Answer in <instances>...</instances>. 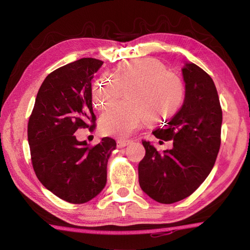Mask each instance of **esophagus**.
I'll return each instance as SVG.
<instances>
[{"mask_svg": "<svg viewBox=\"0 0 250 250\" xmlns=\"http://www.w3.org/2000/svg\"><path fill=\"white\" fill-rule=\"evenodd\" d=\"M131 142L130 141H128V140H118L117 141V146H118V148H124V147H126V146H128L129 145Z\"/></svg>", "mask_w": 250, "mask_h": 250, "instance_id": "1", "label": "esophagus"}]
</instances>
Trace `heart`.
Returning <instances> with one entry per match:
<instances>
[{
  "mask_svg": "<svg viewBox=\"0 0 250 250\" xmlns=\"http://www.w3.org/2000/svg\"><path fill=\"white\" fill-rule=\"evenodd\" d=\"M127 100L105 112L100 119L101 131L126 139L145 121L156 122L172 117L184 100V86L175 74L153 59L124 62L112 75L103 74L93 86L97 109L106 110L123 97Z\"/></svg>",
  "mask_w": 250,
  "mask_h": 250,
  "instance_id": "obj_1",
  "label": "heart"
}]
</instances>
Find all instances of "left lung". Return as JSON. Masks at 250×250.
<instances>
[{
	"label": "left lung",
	"mask_w": 250,
	"mask_h": 250,
	"mask_svg": "<svg viewBox=\"0 0 250 250\" xmlns=\"http://www.w3.org/2000/svg\"><path fill=\"white\" fill-rule=\"evenodd\" d=\"M181 108L152 133L173 141L160 153L143 141L146 154L139 164V183L150 198L170 204L197 190L213 169L220 149L222 110L215 83L198 65L185 62Z\"/></svg>",
	"instance_id": "left-lung-1"
}]
</instances>
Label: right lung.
Listing matches in <instances>:
<instances>
[{"label": "right lung", "mask_w": 250, "mask_h": 250, "mask_svg": "<svg viewBox=\"0 0 250 250\" xmlns=\"http://www.w3.org/2000/svg\"><path fill=\"white\" fill-rule=\"evenodd\" d=\"M102 64L81 58L49 74L29 119L28 143L36 176L47 190L70 203H84L101 193L117 146L113 139L103 138L88 147L74 134L78 128H94L92 79Z\"/></svg>", "instance_id": "obj_1"}]
</instances>
